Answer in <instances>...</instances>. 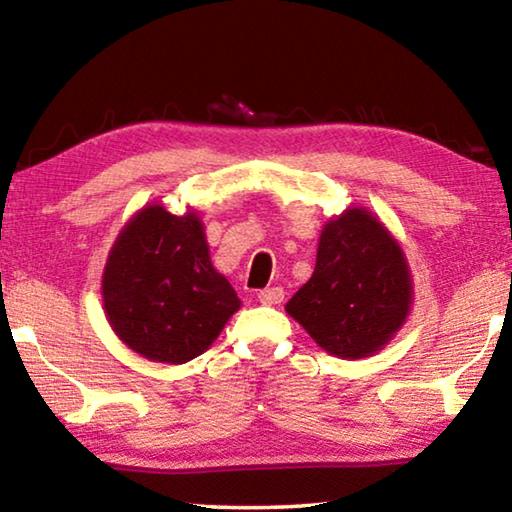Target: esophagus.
Wrapping results in <instances>:
<instances>
[{
	"label": "esophagus",
	"instance_id": "esophagus-1",
	"mask_svg": "<svg viewBox=\"0 0 512 512\" xmlns=\"http://www.w3.org/2000/svg\"><path fill=\"white\" fill-rule=\"evenodd\" d=\"M257 298L262 305H280L284 300V289L282 287H271V289H262L257 293Z\"/></svg>",
	"mask_w": 512,
	"mask_h": 512
}]
</instances>
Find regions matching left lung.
Listing matches in <instances>:
<instances>
[{"label":"left lung","mask_w":512,"mask_h":512,"mask_svg":"<svg viewBox=\"0 0 512 512\" xmlns=\"http://www.w3.org/2000/svg\"><path fill=\"white\" fill-rule=\"evenodd\" d=\"M411 277L400 246L366 210L329 221L318 241L314 275L287 311L329 354L361 359L402 327Z\"/></svg>","instance_id":"obj_1"}]
</instances>
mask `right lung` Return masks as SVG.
Here are the masks:
<instances>
[{
    "mask_svg": "<svg viewBox=\"0 0 512 512\" xmlns=\"http://www.w3.org/2000/svg\"><path fill=\"white\" fill-rule=\"evenodd\" d=\"M103 307L128 348L151 361L185 363L210 348L239 298L214 271L196 214L151 205L110 250Z\"/></svg>",
    "mask_w": 512,
    "mask_h": 512,
    "instance_id": "add662e5",
    "label": "right lung"
}]
</instances>
